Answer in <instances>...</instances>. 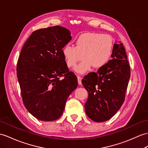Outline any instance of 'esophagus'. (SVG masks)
<instances>
[{
  "label": "esophagus",
  "mask_w": 148,
  "mask_h": 148,
  "mask_svg": "<svg viewBox=\"0 0 148 148\" xmlns=\"http://www.w3.org/2000/svg\"><path fill=\"white\" fill-rule=\"evenodd\" d=\"M77 79H78V83L79 85L82 84V77L80 76H77Z\"/></svg>",
  "instance_id": "1"
}]
</instances>
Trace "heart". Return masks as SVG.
<instances>
[{
	"label": "heart",
	"mask_w": 148,
	"mask_h": 148,
	"mask_svg": "<svg viewBox=\"0 0 148 148\" xmlns=\"http://www.w3.org/2000/svg\"><path fill=\"white\" fill-rule=\"evenodd\" d=\"M75 46L66 45L62 53L69 68H76L78 73H84L90 69L103 66L109 61L113 48L112 38L107 34L97 32H84L75 39Z\"/></svg>",
	"instance_id": "b5f03b06"
}]
</instances>
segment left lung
<instances>
[{"mask_svg": "<svg viewBox=\"0 0 148 148\" xmlns=\"http://www.w3.org/2000/svg\"><path fill=\"white\" fill-rule=\"evenodd\" d=\"M112 59L97 72L85 76L82 83L88 93L85 104L87 116L97 122L112 117L123 104L131 69L127 54L121 41L115 43Z\"/></svg>", "mask_w": 148, "mask_h": 148, "instance_id": "obj_1", "label": "left lung"}]
</instances>
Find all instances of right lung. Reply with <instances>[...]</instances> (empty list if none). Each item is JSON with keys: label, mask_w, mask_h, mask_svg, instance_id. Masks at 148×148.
Returning <instances> with one entry per match:
<instances>
[{"label": "right lung", "mask_w": 148, "mask_h": 148, "mask_svg": "<svg viewBox=\"0 0 148 148\" xmlns=\"http://www.w3.org/2000/svg\"><path fill=\"white\" fill-rule=\"evenodd\" d=\"M71 39L65 27L40 29L32 32L21 50L17 63L21 97L25 107L39 120L59 119L78 86L77 77L68 69L62 53Z\"/></svg>", "instance_id": "right-lung-1"}]
</instances>
